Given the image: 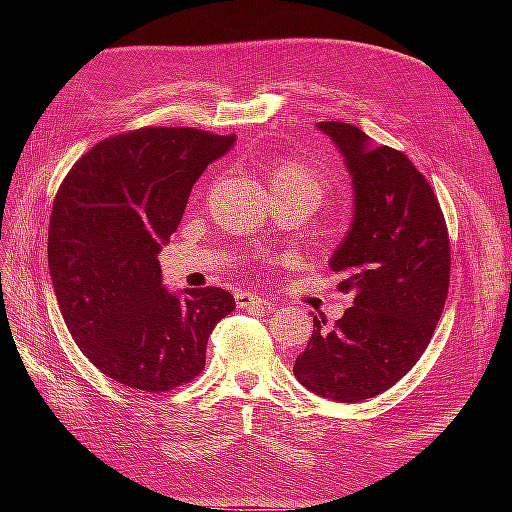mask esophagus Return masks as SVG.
<instances>
[{"instance_id":"obj_1","label":"esophagus","mask_w":512,"mask_h":512,"mask_svg":"<svg viewBox=\"0 0 512 512\" xmlns=\"http://www.w3.org/2000/svg\"><path fill=\"white\" fill-rule=\"evenodd\" d=\"M235 301L243 309H258V307L267 309V307H271V301L258 297V294H254V292H243V290L235 292Z\"/></svg>"}]
</instances>
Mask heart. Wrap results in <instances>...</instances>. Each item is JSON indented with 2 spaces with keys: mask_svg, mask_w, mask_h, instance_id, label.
<instances>
[{
  "mask_svg": "<svg viewBox=\"0 0 512 512\" xmlns=\"http://www.w3.org/2000/svg\"><path fill=\"white\" fill-rule=\"evenodd\" d=\"M269 181L273 194L301 196L309 200L314 207L320 205L324 190H327V181L320 175V170L297 158L277 162L271 170Z\"/></svg>",
  "mask_w": 512,
  "mask_h": 512,
  "instance_id": "obj_1",
  "label": "heart"
}]
</instances>
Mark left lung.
<instances>
[{
  "label": "left lung",
  "mask_w": 512,
  "mask_h": 512,
  "mask_svg": "<svg viewBox=\"0 0 512 512\" xmlns=\"http://www.w3.org/2000/svg\"><path fill=\"white\" fill-rule=\"evenodd\" d=\"M344 156L354 215L329 267L352 307L314 316L294 376L320 397L356 404L391 389L421 359L436 331L451 280V245L431 185L404 153L342 121L316 123Z\"/></svg>",
  "instance_id": "1"
}]
</instances>
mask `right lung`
<instances>
[{"label": "right lung", "instance_id": "right-lung-1", "mask_svg": "<svg viewBox=\"0 0 512 512\" xmlns=\"http://www.w3.org/2000/svg\"><path fill=\"white\" fill-rule=\"evenodd\" d=\"M237 136L141 128L91 147L61 181L49 271L72 339L102 374L145 393L194 380L215 324L235 309L222 288L162 284L158 254L192 185Z\"/></svg>", "mask_w": 512, "mask_h": 512}]
</instances>
